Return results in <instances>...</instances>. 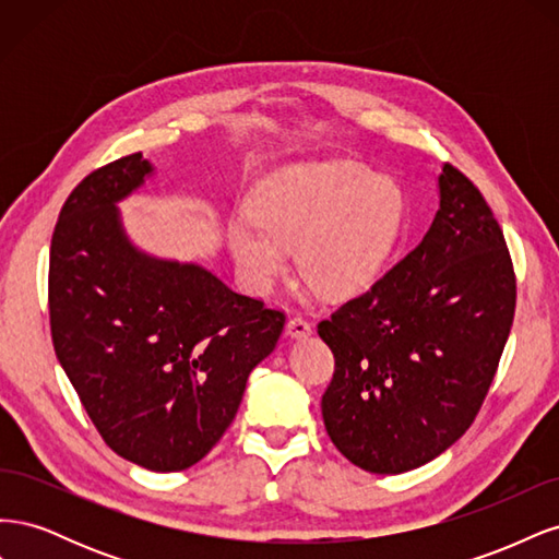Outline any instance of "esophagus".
<instances>
[{"label":"esophagus","instance_id":"esophagus-1","mask_svg":"<svg viewBox=\"0 0 559 559\" xmlns=\"http://www.w3.org/2000/svg\"><path fill=\"white\" fill-rule=\"evenodd\" d=\"M310 333H312V326L302 317H292L286 321V335L294 337V341H302V337H308Z\"/></svg>","mask_w":559,"mask_h":559}]
</instances>
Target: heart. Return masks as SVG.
Segmentation results:
<instances>
[{
  "instance_id": "heart-1",
  "label": "heart",
  "mask_w": 559,
  "mask_h": 559,
  "mask_svg": "<svg viewBox=\"0 0 559 559\" xmlns=\"http://www.w3.org/2000/svg\"><path fill=\"white\" fill-rule=\"evenodd\" d=\"M405 200L396 179L359 160L282 167L253 198V218L228 224L240 273L259 289L273 282L296 249L302 280L319 294L345 298L376 284L399 245Z\"/></svg>"
}]
</instances>
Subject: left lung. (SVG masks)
<instances>
[{"instance_id": "1", "label": "left lung", "mask_w": 559, "mask_h": 559, "mask_svg": "<svg viewBox=\"0 0 559 559\" xmlns=\"http://www.w3.org/2000/svg\"><path fill=\"white\" fill-rule=\"evenodd\" d=\"M513 312L515 275L497 218L476 186L443 165L421 242L317 326L335 357L321 396L333 445L370 473L443 454L480 411Z\"/></svg>"}]
</instances>
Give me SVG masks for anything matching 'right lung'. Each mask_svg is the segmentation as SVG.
<instances>
[{"instance_id": "1", "label": "right lung", "mask_w": 559, "mask_h": 559, "mask_svg": "<svg viewBox=\"0 0 559 559\" xmlns=\"http://www.w3.org/2000/svg\"><path fill=\"white\" fill-rule=\"evenodd\" d=\"M154 173L132 154L67 198L50 240L48 308L58 361L105 443L170 473L200 462L230 427L284 314L128 238L118 202Z\"/></svg>"}]
</instances>
